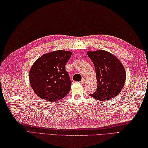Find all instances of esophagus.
<instances>
[{"label":"esophagus","mask_w":148,"mask_h":148,"mask_svg":"<svg viewBox=\"0 0 148 148\" xmlns=\"http://www.w3.org/2000/svg\"><path fill=\"white\" fill-rule=\"evenodd\" d=\"M80 82H81V83H82V84H84V83H85V82H85V79H82V80H81V81H80Z\"/></svg>","instance_id":"1"}]
</instances>
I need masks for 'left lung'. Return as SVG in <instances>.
I'll use <instances>...</instances> for the list:
<instances>
[{
    "instance_id": "1",
    "label": "left lung",
    "mask_w": 148,
    "mask_h": 148,
    "mask_svg": "<svg viewBox=\"0 0 148 148\" xmlns=\"http://www.w3.org/2000/svg\"><path fill=\"white\" fill-rule=\"evenodd\" d=\"M87 55L95 65L98 81L96 91L89 95L101 101L108 100L118 95L126 80L123 64L115 56L105 50L88 52Z\"/></svg>"
}]
</instances>
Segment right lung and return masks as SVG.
I'll list each match as a JSON object with an SVG mask.
<instances>
[{
  "mask_svg": "<svg viewBox=\"0 0 148 148\" xmlns=\"http://www.w3.org/2000/svg\"><path fill=\"white\" fill-rule=\"evenodd\" d=\"M71 56L68 51H53L44 54L34 63L29 72V80L36 95L50 102L68 95L72 81L65 66Z\"/></svg>",
  "mask_w": 148,
  "mask_h": 148,
  "instance_id": "add662e5",
  "label": "right lung"
}]
</instances>
